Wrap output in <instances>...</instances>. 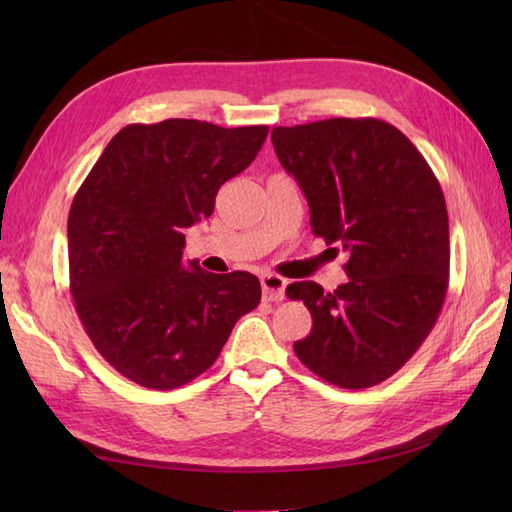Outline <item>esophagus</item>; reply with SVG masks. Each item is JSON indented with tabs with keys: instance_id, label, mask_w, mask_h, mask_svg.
<instances>
[{
	"instance_id": "obj_1",
	"label": "esophagus",
	"mask_w": 512,
	"mask_h": 512,
	"mask_svg": "<svg viewBox=\"0 0 512 512\" xmlns=\"http://www.w3.org/2000/svg\"><path fill=\"white\" fill-rule=\"evenodd\" d=\"M286 286H288V279H284V277L273 275V273L262 275L264 297H266L268 301H281V299H284V297H286V295H284Z\"/></svg>"
}]
</instances>
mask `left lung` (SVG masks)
<instances>
[{"label": "left lung", "instance_id": "obj_1", "mask_svg": "<svg viewBox=\"0 0 512 512\" xmlns=\"http://www.w3.org/2000/svg\"><path fill=\"white\" fill-rule=\"evenodd\" d=\"M273 147L310 206L312 233L347 253V284L286 288L312 314L299 361L343 389L394 376L436 325L449 288V215L411 140L378 118L275 127Z\"/></svg>", "mask_w": 512, "mask_h": 512}]
</instances>
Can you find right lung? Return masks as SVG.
I'll list each match as a JSON object with an SVG mask.
<instances>
[{
    "mask_svg": "<svg viewBox=\"0 0 512 512\" xmlns=\"http://www.w3.org/2000/svg\"><path fill=\"white\" fill-rule=\"evenodd\" d=\"M266 125L169 118L118 132L76 191L68 217L70 292L99 354L147 389L206 372L235 323L262 299L244 270L182 264L184 231L262 149Z\"/></svg>",
    "mask_w": 512,
    "mask_h": 512,
    "instance_id": "obj_1",
    "label": "right lung"
}]
</instances>
